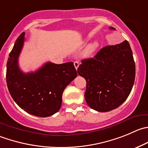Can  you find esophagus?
<instances>
[{
	"label": "esophagus",
	"mask_w": 148,
	"mask_h": 148,
	"mask_svg": "<svg viewBox=\"0 0 148 148\" xmlns=\"http://www.w3.org/2000/svg\"><path fill=\"white\" fill-rule=\"evenodd\" d=\"M74 67H75L76 69H78V67H79V64L78 61H74Z\"/></svg>",
	"instance_id": "1"
}]
</instances>
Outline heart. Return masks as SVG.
I'll return each mask as SVG.
<instances>
[{
  "mask_svg": "<svg viewBox=\"0 0 148 148\" xmlns=\"http://www.w3.org/2000/svg\"><path fill=\"white\" fill-rule=\"evenodd\" d=\"M98 45L99 43L97 41H94V42H92V43L89 44L84 51V53H83L84 54V56L86 57V58L91 56L94 53L95 51L97 50V48H98Z\"/></svg>",
  "mask_w": 148,
  "mask_h": 148,
  "instance_id": "heart-1",
  "label": "heart"
}]
</instances>
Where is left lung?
<instances>
[{
  "instance_id": "1",
  "label": "left lung",
  "mask_w": 148,
  "mask_h": 148,
  "mask_svg": "<svg viewBox=\"0 0 148 148\" xmlns=\"http://www.w3.org/2000/svg\"><path fill=\"white\" fill-rule=\"evenodd\" d=\"M77 72L87 82L84 97L91 108L99 112L116 108L130 95L135 79L130 43L125 40L104 47L94 58L82 60Z\"/></svg>"
}]
</instances>
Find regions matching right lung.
<instances>
[{"mask_svg":"<svg viewBox=\"0 0 148 148\" xmlns=\"http://www.w3.org/2000/svg\"><path fill=\"white\" fill-rule=\"evenodd\" d=\"M22 32L14 43L6 66V83L11 97L21 109L39 117H48L60 110L62 94L77 73L73 62H48L35 72L24 73L18 58L24 42Z\"/></svg>","mask_w":148,"mask_h":148,"instance_id":"obj_1","label":"right lung"}]
</instances>
